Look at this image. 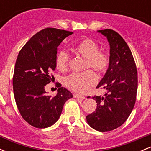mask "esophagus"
Returning a JSON list of instances; mask_svg holds the SVG:
<instances>
[{
	"instance_id": "obj_1",
	"label": "esophagus",
	"mask_w": 151,
	"mask_h": 151,
	"mask_svg": "<svg viewBox=\"0 0 151 151\" xmlns=\"http://www.w3.org/2000/svg\"><path fill=\"white\" fill-rule=\"evenodd\" d=\"M74 97L77 98V99H85V96H83V95H80V94H78V93H74Z\"/></svg>"
}]
</instances>
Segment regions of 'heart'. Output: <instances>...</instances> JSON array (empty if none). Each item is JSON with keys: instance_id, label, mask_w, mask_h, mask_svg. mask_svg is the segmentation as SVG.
Wrapping results in <instances>:
<instances>
[{"instance_id": "b5f03b06", "label": "heart", "mask_w": 151, "mask_h": 151, "mask_svg": "<svg viewBox=\"0 0 151 151\" xmlns=\"http://www.w3.org/2000/svg\"><path fill=\"white\" fill-rule=\"evenodd\" d=\"M73 51L86 59V67H91L99 72L107 70L109 65V57L106 53L99 51V45L91 38H84L74 45ZM55 64L58 70L64 71L69 64V55L65 50H60L57 54ZM97 77L92 70L83 72H74L65 79V84L69 89L78 93H85L94 85Z\"/></svg>"}]
</instances>
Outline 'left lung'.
<instances>
[{
    "label": "left lung",
    "mask_w": 151,
    "mask_h": 151,
    "mask_svg": "<svg viewBox=\"0 0 151 151\" xmlns=\"http://www.w3.org/2000/svg\"><path fill=\"white\" fill-rule=\"evenodd\" d=\"M98 32L110 45L109 68L96 86L106 92L105 96H93L97 107L86 119L93 129L105 132L121 126L131 114L136 103L138 74L131 50L120 35L111 29Z\"/></svg>",
    "instance_id": "obj_1"
}]
</instances>
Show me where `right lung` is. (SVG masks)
<instances>
[{
  "instance_id": "obj_1",
  "label": "right lung",
  "mask_w": 151,
  "mask_h": 151,
  "mask_svg": "<svg viewBox=\"0 0 151 151\" xmlns=\"http://www.w3.org/2000/svg\"><path fill=\"white\" fill-rule=\"evenodd\" d=\"M73 32L47 27L34 35L22 47L15 65L13 93L20 115L31 126L44 129L53 125L72 93L65 87L56 96L47 94L45 86L56 68L58 47Z\"/></svg>"
}]
</instances>
